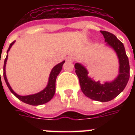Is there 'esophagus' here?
<instances>
[{
  "mask_svg": "<svg viewBox=\"0 0 135 135\" xmlns=\"http://www.w3.org/2000/svg\"><path fill=\"white\" fill-rule=\"evenodd\" d=\"M74 59L75 58L73 57V56H68V57L66 58L67 61H74Z\"/></svg>",
  "mask_w": 135,
  "mask_h": 135,
  "instance_id": "esophagus-1",
  "label": "esophagus"
}]
</instances>
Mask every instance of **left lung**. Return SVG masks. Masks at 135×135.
<instances>
[{"instance_id": "obj_1", "label": "left lung", "mask_w": 135, "mask_h": 135, "mask_svg": "<svg viewBox=\"0 0 135 135\" xmlns=\"http://www.w3.org/2000/svg\"><path fill=\"white\" fill-rule=\"evenodd\" d=\"M103 34L106 46L114 50L118 58V75L110 82L95 81L89 76V71L79 63L75 64L76 74L79 79L82 93L89 98L101 102L109 101L123 91L130 77V65L123 43L110 32L100 31Z\"/></svg>"}]
</instances>
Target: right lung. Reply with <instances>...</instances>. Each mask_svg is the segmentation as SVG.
Wrapping results in <instances>:
<instances>
[{
	"label": "right lung",
	"instance_id": "obj_1",
	"mask_svg": "<svg viewBox=\"0 0 135 135\" xmlns=\"http://www.w3.org/2000/svg\"><path fill=\"white\" fill-rule=\"evenodd\" d=\"M15 40L12 43H11L9 49L7 50V55L5 59H4V66H3V76H4V80H5L7 86H8V88H9V90H11L12 93L17 98L19 99L20 101H23V103L31 105H42L47 103L49 101H51V99L53 98V96H54L55 93L56 78H57V76L59 75V74L60 73V71H61L62 67H63V65L65 63V61H63L62 62H61V63L58 64L57 65H56L55 66L53 67V68L51 70V73H50L48 84H47L46 86L45 87L43 90L38 92V93H37L36 94H33V95H26V96H21V95L17 94L12 89L9 82L7 80V76H6L5 67L6 64H7V59H8V53H9V50L11 48V46L15 43Z\"/></svg>",
	"mask_w": 135,
	"mask_h": 135
}]
</instances>
